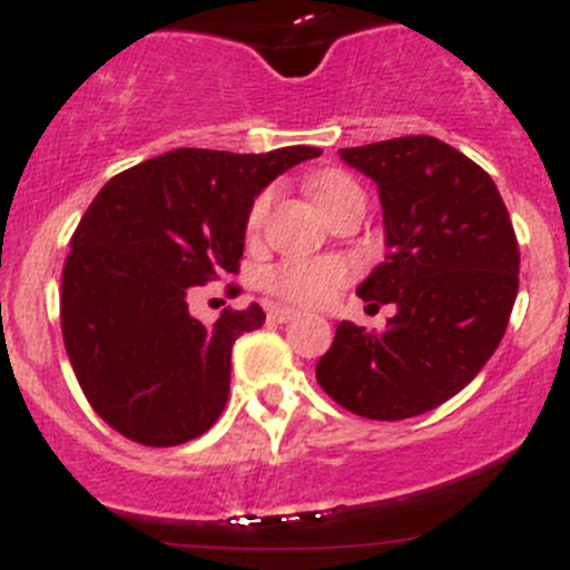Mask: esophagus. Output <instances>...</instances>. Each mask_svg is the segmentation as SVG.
Returning <instances> with one entry per match:
<instances>
[{
  "instance_id": "obj_1",
  "label": "esophagus",
  "mask_w": 570,
  "mask_h": 570,
  "mask_svg": "<svg viewBox=\"0 0 570 570\" xmlns=\"http://www.w3.org/2000/svg\"><path fill=\"white\" fill-rule=\"evenodd\" d=\"M298 315V309L293 307H272L268 309V321L272 324H285V321H293Z\"/></svg>"
}]
</instances>
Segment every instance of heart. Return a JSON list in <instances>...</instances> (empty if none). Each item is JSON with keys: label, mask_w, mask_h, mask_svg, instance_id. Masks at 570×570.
<instances>
[{"label": "heart", "mask_w": 570, "mask_h": 570, "mask_svg": "<svg viewBox=\"0 0 570 570\" xmlns=\"http://www.w3.org/2000/svg\"><path fill=\"white\" fill-rule=\"evenodd\" d=\"M357 185L352 183L343 174H321L313 183V196L318 202V207H324L326 202H332L335 196L346 194V190H354ZM268 205H272V194H261L252 205L249 218H246V229L249 233H257L266 218ZM348 277V266L343 261H335V257H321V261H291L279 263V266L268 268L266 272V287L274 291L277 296L291 298V302L302 304H321L332 296Z\"/></svg>", "instance_id": "obj_1"}]
</instances>
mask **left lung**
<instances>
[{
	"instance_id": "1",
	"label": "left lung",
	"mask_w": 570,
	"mask_h": 570,
	"mask_svg": "<svg viewBox=\"0 0 570 570\" xmlns=\"http://www.w3.org/2000/svg\"><path fill=\"white\" fill-rule=\"evenodd\" d=\"M341 160L374 179L385 224V263L357 293L396 315L382 332L341 321L315 380L363 419H413L463 391L504 337L515 229L490 174L432 135L352 146Z\"/></svg>"
}]
</instances>
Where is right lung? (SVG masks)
Listing matches in <instances>:
<instances>
[{
  "label": "right lung",
  "mask_w": 570,
  "mask_h": 570,
  "mask_svg": "<svg viewBox=\"0 0 570 570\" xmlns=\"http://www.w3.org/2000/svg\"><path fill=\"white\" fill-rule=\"evenodd\" d=\"M315 146L266 155L174 149L96 194L63 266L60 324L91 407L144 446L205 435L229 396V360L266 321L257 304L202 324L190 287L238 274L252 205Z\"/></svg>",
  "instance_id": "obj_1"
}]
</instances>
